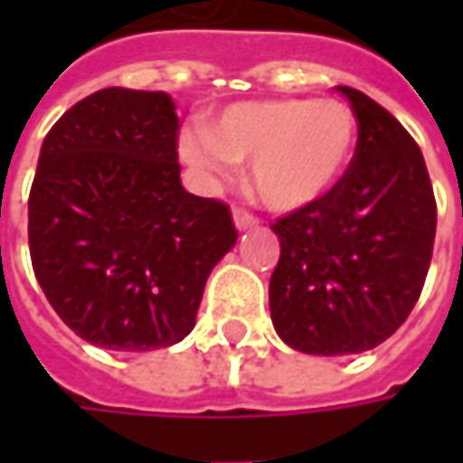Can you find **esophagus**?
Returning <instances> with one entry per match:
<instances>
[{
	"instance_id": "esophagus-1",
	"label": "esophagus",
	"mask_w": 463,
	"mask_h": 463,
	"mask_svg": "<svg viewBox=\"0 0 463 463\" xmlns=\"http://www.w3.org/2000/svg\"><path fill=\"white\" fill-rule=\"evenodd\" d=\"M234 223H237V229H240V232H247V229L258 226L260 219L252 213V211H247L244 205H234Z\"/></svg>"
}]
</instances>
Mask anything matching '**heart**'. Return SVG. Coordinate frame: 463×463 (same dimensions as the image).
Listing matches in <instances>:
<instances>
[{"mask_svg": "<svg viewBox=\"0 0 463 463\" xmlns=\"http://www.w3.org/2000/svg\"><path fill=\"white\" fill-rule=\"evenodd\" d=\"M355 141L358 120L340 99H250L222 110L211 131H183L180 154L208 175L252 162L250 183L260 201L296 211L343 180Z\"/></svg>", "mask_w": 463, "mask_h": 463, "instance_id": "b5f03b06", "label": "heart"}]
</instances>
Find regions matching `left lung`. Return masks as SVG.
<instances>
[{"label":"left lung","instance_id":"8db88e82","mask_svg":"<svg viewBox=\"0 0 463 463\" xmlns=\"http://www.w3.org/2000/svg\"><path fill=\"white\" fill-rule=\"evenodd\" d=\"M337 90L358 120L350 167L327 195L270 223L280 240L273 327L309 355L392 337L418 304L436 241V195L415 138L376 99Z\"/></svg>","mask_w":463,"mask_h":463}]
</instances>
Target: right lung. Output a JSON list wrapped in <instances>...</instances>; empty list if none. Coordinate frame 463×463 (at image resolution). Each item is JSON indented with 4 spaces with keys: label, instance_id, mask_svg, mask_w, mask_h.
Returning <instances> with one entry per match:
<instances>
[{
    "label": "right lung",
    "instance_id": "add662e5",
    "mask_svg": "<svg viewBox=\"0 0 463 463\" xmlns=\"http://www.w3.org/2000/svg\"><path fill=\"white\" fill-rule=\"evenodd\" d=\"M177 131L169 95L108 87L69 108L41 146L27 201L33 270L92 345L180 343L237 241L229 205L180 183Z\"/></svg>",
    "mask_w": 463,
    "mask_h": 463
}]
</instances>
